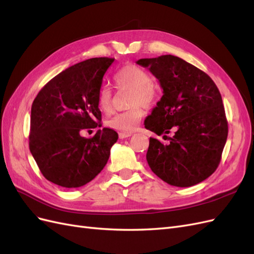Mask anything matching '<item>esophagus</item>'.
Masks as SVG:
<instances>
[{"instance_id": "esophagus-1", "label": "esophagus", "mask_w": 254, "mask_h": 254, "mask_svg": "<svg viewBox=\"0 0 254 254\" xmlns=\"http://www.w3.org/2000/svg\"><path fill=\"white\" fill-rule=\"evenodd\" d=\"M132 133H127V132H120L119 133V136L120 139H126V138H129L130 135H131Z\"/></svg>"}]
</instances>
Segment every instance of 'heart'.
Instances as JSON below:
<instances>
[{"label": "heart", "mask_w": 254, "mask_h": 254, "mask_svg": "<svg viewBox=\"0 0 254 254\" xmlns=\"http://www.w3.org/2000/svg\"><path fill=\"white\" fill-rule=\"evenodd\" d=\"M114 82L120 88H127L131 91L130 96V106L131 109L120 112L109 119L107 125L111 129L121 132H131L138 127L142 120L144 112L143 106H150L157 100L158 92L156 87L150 83L152 78L144 68L129 64L123 66L115 72ZM98 107L102 112L110 113L112 110V93L110 87L102 86L98 93Z\"/></svg>", "instance_id": "1"}]
</instances>
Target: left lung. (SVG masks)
Masks as SVG:
<instances>
[{
	"instance_id": "left-lung-1",
	"label": "left lung",
	"mask_w": 254,
	"mask_h": 254,
	"mask_svg": "<svg viewBox=\"0 0 254 254\" xmlns=\"http://www.w3.org/2000/svg\"><path fill=\"white\" fill-rule=\"evenodd\" d=\"M136 64L147 67L163 90L144 126L158 135L175 131L168 145L149 138V168L176 187H190L206 180L220 163L228 138V121L215 82L171 54L141 59Z\"/></svg>"
}]
</instances>
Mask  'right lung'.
Listing matches in <instances>:
<instances>
[{
    "label": "right lung",
    "instance_id": "1",
    "mask_svg": "<svg viewBox=\"0 0 254 254\" xmlns=\"http://www.w3.org/2000/svg\"><path fill=\"white\" fill-rule=\"evenodd\" d=\"M114 62L94 58L70 66L39 91L31 110L29 145L42 174L64 188L84 186L105 168L119 134L97 130L84 138V129L101 127L98 93Z\"/></svg>",
    "mask_w": 254,
    "mask_h": 254
}]
</instances>
